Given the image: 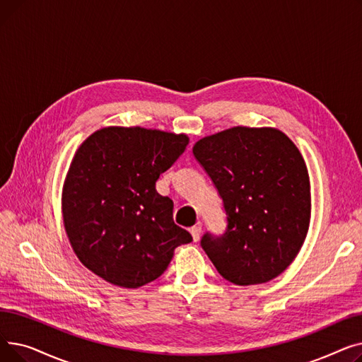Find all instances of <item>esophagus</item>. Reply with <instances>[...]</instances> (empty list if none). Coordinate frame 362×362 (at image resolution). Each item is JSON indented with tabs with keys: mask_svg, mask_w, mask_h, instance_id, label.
Here are the masks:
<instances>
[{
	"mask_svg": "<svg viewBox=\"0 0 362 362\" xmlns=\"http://www.w3.org/2000/svg\"><path fill=\"white\" fill-rule=\"evenodd\" d=\"M201 232H202V227H201L199 224H197V226H192V227H191V235H192V238H194V240H195V242H198V240H199V238H201Z\"/></svg>",
	"mask_w": 362,
	"mask_h": 362,
	"instance_id": "esophagus-1",
	"label": "esophagus"
}]
</instances>
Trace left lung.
Returning <instances> with one entry per match:
<instances>
[{"label": "left lung", "mask_w": 362, "mask_h": 362, "mask_svg": "<svg viewBox=\"0 0 362 362\" xmlns=\"http://www.w3.org/2000/svg\"><path fill=\"white\" fill-rule=\"evenodd\" d=\"M192 152L223 199L227 221L221 235L201 238L208 258L239 286L277 277L310 226V177L299 149L277 129L238 126L198 141Z\"/></svg>", "instance_id": "obj_1"}]
</instances>
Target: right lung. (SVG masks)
<instances>
[{
    "instance_id": "obj_1",
    "label": "right lung",
    "mask_w": 362,
    "mask_h": 362,
    "mask_svg": "<svg viewBox=\"0 0 362 362\" xmlns=\"http://www.w3.org/2000/svg\"><path fill=\"white\" fill-rule=\"evenodd\" d=\"M186 135L105 127L76 151L64 182L66 232L81 262L122 288L158 279L173 251L192 240L173 221V201L156 183L183 154Z\"/></svg>"
}]
</instances>
